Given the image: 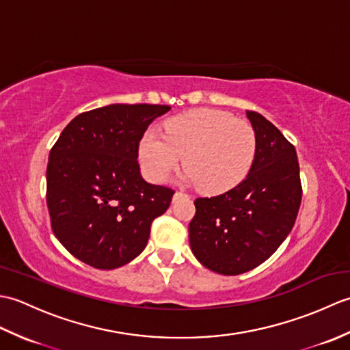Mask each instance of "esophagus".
I'll return each instance as SVG.
<instances>
[{"label":"esophagus","instance_id":"esophagus-1","mask_svg":"<svg viewBox=\"0 0 350 350\" xmlns=\"http://www.w3.org/2000/svg\"><path fill=\"white\" fill-rule=\"evenodd\" d=\"M174 196H176V197H180V196H185V194H183V192H180V191H177Z\"/></svg>","mask_w":350,"mask_h":350}]
</instances>
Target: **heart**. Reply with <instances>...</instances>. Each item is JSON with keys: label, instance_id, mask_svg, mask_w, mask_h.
<instances>
[{"label": "heart", "instance_id": "obj_1", "mask_svg": "<svg viewBox=\"0 0 350 350\" xmlns=\"http://www.w3.org/2000/svg\"><path fill=\"white\" fill-rule=\"evenodd\" d=\"M257 133L241 118L224 111L198 108L176 116L163 124V135L146 131L138 158L148 179L161 183L179 167L183 180L197 183L207 194L233 189L254 165Z\"/></svg>", "mask_w": 350, "mask_h": 350}]
</instances>
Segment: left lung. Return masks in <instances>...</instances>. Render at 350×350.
Masks as SVG:
<instances>
[{"mask_svg": "<svg viewBox=\"0 0 350 350\" xmlns=\"http://www.w3.org/2000/svg\"><path fill=\"white\" fill-rule=\"evenodd\" d=\"M247 117L257 133L250 174L224 194L197 198L189 222L192 252L221 275L248 272L269 258L292 232L302 198L295 146L262 114Z\"/></svg>", "mask_w": 350, "mask_h": 350, "instance_id": "obj_1", "label": "left lung"}]
</instances>
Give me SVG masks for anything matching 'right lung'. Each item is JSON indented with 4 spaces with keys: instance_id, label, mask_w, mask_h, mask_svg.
Masks as SVG:
<instances>
[{
    "instance_id": "add662e5",
    "label": "right lung",
    "mask_w": 350,
    "mask_h": 350,
    "mask_svg": "<svg viewBox=\"0 0 350 350\" xmlns=\"http://www.w3.org/2000/svg\"><path fill=\"white\" fill-rule=\"evenodd\" d=\"M168 105L114 103L77 116L51 148L46 204L55 237L96 269H116L146 248L174 191L147 183L138 146Z\"/></svg>"
}]
</instances>
